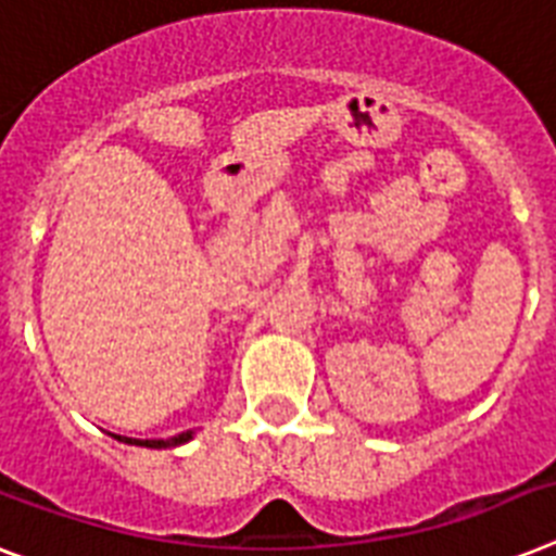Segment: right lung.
I'll return each mask as SVG.
<instances>
[{
	"label": "right lung",
	"instance_id": "obj_1",
	"mask_svg": "<svg viewBox=\"0 0 556 556\" xmlns=\"http://www.w3.org/2000/svg\"><path fill=\"white\" fill-rule=\"evenodd\" d=\"M191 437H193V431H185V434H176V437H170V440H130V437H125V442L146 445V448H174V445H182V442H188Z\"/></svg>",
	"mask_w": 556,
	"mask_h": 556
}]
</instances>
